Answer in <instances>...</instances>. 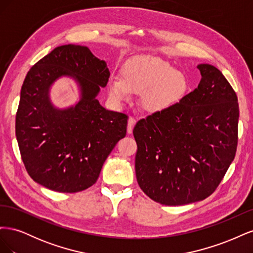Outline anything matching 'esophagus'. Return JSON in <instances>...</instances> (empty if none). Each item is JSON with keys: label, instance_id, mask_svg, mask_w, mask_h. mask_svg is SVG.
Segmentation results:
<instances>
[{"label": "esophagus", "instance_id": "1", "mask_svg": "<svg viewBox=\"0 0 253 253\" xmlns=\"http://www.w3.org/2000/svg\"><path fill=\"white\" fill-rule=\"evenodd\" d=\"M136 124V119L134 117H129L127 121V133L131 134L133 132V127Z\"/></svg>", "mask_w": 253, "mask_h": 253}]
</instances>
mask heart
<instances>
[{"label":"heart","mask_w":253,"mask_h":253,"mask_svg":"<svg viewBox=\"0 0 253 253\" xmlns=\"http://www.w3.org/2000/svg\"><path fill=\"white\" fill-rule=\"evenodd\" d=\"M121 77H112L110 94L116 101L127 100L129 94H140L142 108L150 112L166 111L177 104L189 89L187 76L173 70L157 57L138 56L125 65Z\"/></svg>","instance_id":"b5f03b06"}]
</instances>
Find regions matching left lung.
Segmentation results:
<instances>
[{
	"instance_id": "obj_1",
	"label": "left lung",
	"mask_w": 253,
	"mask_h": 253,
	"mask_svg": "<svg viewBox=\"0 0 253 253\" xmlns=\"http://www.w3.org/2000/svg\"><path fill=\"white\" fill-rule=\"evenodd\" d=\"M197 68V88L172 108L140 119L133 129L137 181L151 200L166 206L210 196L235 156L237 96L216 67Z\"/></svg>"
}]
</instances>
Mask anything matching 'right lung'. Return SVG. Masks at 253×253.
Wrapping results in <instances>:
<instances>
[{"label": "right lung", "mask_w": 253, "mask_h": 253, "mask_svg": "<svg viewBox=\"0 0 253 253\" xmlns=\"http://www.w3.org/2000/svg\"><path fill=\"white\" fill-rule=\"evenodd\" d=\"M72 75L81 101L57 110L49 101L51 83ZM110 78L109 68L86 46L62 45L30 68L23 82L16 115V136L25 169L52 191L76 193L97 181L116 143L126 135L127 115L105 110L96 99Z\"/></svg>", "instance_id": "obj_1"}]
</instances>
